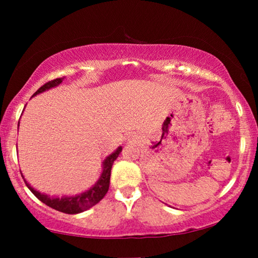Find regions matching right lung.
<instances>
[{"label":"right lung","mask_w":258,"mask_h":258,"mask_svg":"<svg viewBox=\"0 0 258 258\" xmlns=\"http://www.w3.org/2000/svg\"><path fill=\"white\" fill-rule=\"evenodd\" d=\"M63 80H64V77H62V79H56L54 81H50V82L43 84V86H42L40 89L34 94V96L37 94L43 93L45 90L51 89V88L57 87L58 84L62 83ZM121 151H122V147H118L114 153L109 155L108 157H105V160L102 162V172H101L100 178L97 179V182L95 183L89 190H86V191L81 192L79 195L50 197L49 195H47V194L40 192L37 191V190H35L33 186L26 181V179H24V182H26V185L29 188L30 191L33 192L34 195L41 201V202L47 204L48 207L52 208V209L58 210L64 214H70V215L83 213V211H86L88 209H90L91 207H94L95 204H97L105 196V194H107L109 189V184H110L111 167L112 164H114V161L118 157V155ZM22 177H23V174H22Z\"/></svg>","instance_id":"1"}]
</instances>
